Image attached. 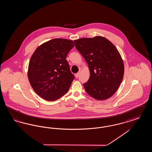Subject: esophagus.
<instances>
[{
	"label": "esophagus",
	"mask_w": 152,
	"mask_h": 152,
	"mask_svg": "<svg viewBox=\"0 0 152 152\" xmlns=\"http://www.w3.org/2000/svg\"><path fill=\"white\" fill-rule=\"evenodd\" d=\"M80 75V72L77 73H76L75 74V77H76V78H78L79 77Z\"/></svg>",
	"instance_id": "34e87169"
}]
</instances>
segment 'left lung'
Here are the masks:
<instances>
[{
    "label": "left lung",
    "mask_w": 152,
    "mask_h": 152,
    "mask_svg": "<svg viewBox=\"0 0 152 152\" xmlns=\"http://www.w3.org/2000/svg\"><path fill=\"white\" fill-rule=\"evenodd\" d=\"M75 47L85 58L90 71L84 84L87 94L104 100L115 94L123 80L124 65L115 46L104 37L75 40Z\"/></svg>",
    "instance_id": "8db88e82"
}]
</instances>
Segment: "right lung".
Instances as JSON below:
<instances>
[{
    "mask_svg": "<svg viewBox=\"0 0 152 152\" xmlns=\"http://www.w3.org/2000/svg\"><path fill=\"white\" fill-rule=\"evenodd\" d=\"M75 46L65 39H53L39 46L29 61L28 77L34 91L47 101H55L68 91L74 76L66 60Z\"/></svg>",
    "mask_w": 152,
    "mask_h": 152,
    "instance_id": "1",
    "label": "right lung"
}]
</instances>
